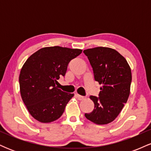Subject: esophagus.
Segmentation results:
<instances>
[{
  "label": "esophagus",
  "instance_id": "esophagus-1",
  "mask_svg": "<svg viewBox=\"0 0 151 151\" xmlns=\"http://www.w3.org/2000/svg\"><path fill=\"white\" fill-rule=\"evenodd\" d=\"M76 96H77V99L79 100H83V99H85V97H84V96H81V95L78 94V93H77V94H76Z\"/></svg>",
  "mask_w": 151,
  "mask_h": 151
}]
</instances>
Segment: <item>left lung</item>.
<instances>
[{"label":"left lung","instance_id":"8db88e82","mask_svg":"<svg viewBox=\"0 0 151 151\" xmlns=\"http://www.w3.org/2000/svg\"><path fill=\"white\" fill-rule=\"evenodd\" d=\"M92 67L94 79L102 84L99 97L90 96L94 103L88 120L99 125L112 122L127 102L132 79L127 61L116 50L98 47L84 50Z\"/></svg>","mask_w":151,"mask_h":151}]
</instances>
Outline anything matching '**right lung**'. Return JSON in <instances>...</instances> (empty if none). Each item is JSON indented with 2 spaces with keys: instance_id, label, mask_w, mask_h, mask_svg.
Instances as JSON below:
<instances>
[{
  "instance_id": "right-lung-1",
  "label": "right lung",
  "mask_w": 151,
  "mask_h": 151,
  "mask_svg": "<svg viewBox=\"0 0 151 151\" xmlns=\"http://www.w3.org/2000/svg\"><path fill=\"white\" fill-rule=\"evenodd\" d=\"M81 52L79 49L47 47L37 50L26 60L19 76L20 94L35 119L50 123L62 115L74 93L58 89V79L65 75L69 62Z\"/></svg>"
}]
</instances>
